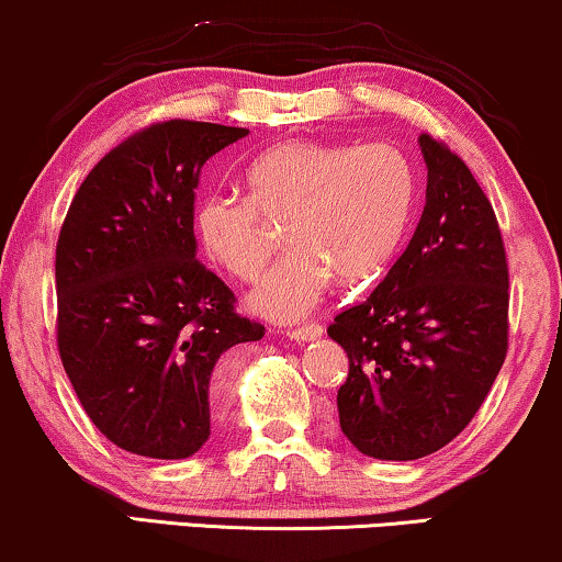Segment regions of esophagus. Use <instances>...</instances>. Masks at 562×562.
<instances>
[{
    "label": "esophagus",
    "mask_w": 562,
    "mask_h": 562,
    "mask_svg": "<svg viewBox=\"0 0 562 562\" xmlns=\"http://www.w3.org/2000/svg\"><path fill=\"white\" fill-rule=\"evenodd\" d=\"M322 333H325V327L317 325V322H312V325H302V327L291 329L289 337L296 342H310V340H317V337H322Z\"/></svg>",
    "instance_id": "1"
}]
</instances>
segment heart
<instances>
[{
  "label": "heart",
  "mask_w": 562,
  "mask_h": 562,
  "mask_svg": "<svg viewBox=\"0 0 562 562\" xmlns=\"http://www.w3.org/2000/svg\"><path fill=\"white\" fill-rule=\"evenodd\" d=\"M243 187L245 196L199 199L196 240L229 276L252 281L271 256L262 220H283L291 250L260 279L250 306L291 322L319 302L333 273L360 283L386 266L409 222L414 168L391 143L286 140L248 160Z\"/></svg>",
  "instance_id": "b5f03b06"
}]
</instances>
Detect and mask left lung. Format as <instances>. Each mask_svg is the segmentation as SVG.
I'll use <instances>...</instances> for the list:
<instances>
[{"mask_svg": "<svg viewBox=\"0 0 562 562\" xmlns=\"http://www.w3.org/2000/svg\"><path fill=\"white\" fill-rule=\"evenodd\" d=\"M427 202L409 245L327 335L348 352L340 427L363 456L417 460L463 432L509 348V266L471 168L419 135Z\"/></svg>", "mask_w": 562, "mask_h": 562, "instance_id": "left-lung-1", "label": "left lung"}]
</instances>
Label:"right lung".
<instances>
[{
    "label": "right lung",
    "mask_w": 562,
    "mask_h": 562,
    "mask_svg": "<svg viewBox=\"0 0 562 562\" xmlns=\"http://www.w3.org/2000/svg\"><path fill=\"white\" fill-rule=\"evenodd\" d=\"M250 130L166 120L112 148L56 245V337L83 412L117 448L181 460L210 440L212 375L266 327L196 260L202 166Z\"/></svg>",
    "instance_id": "obj_1"
}]
</instances>
